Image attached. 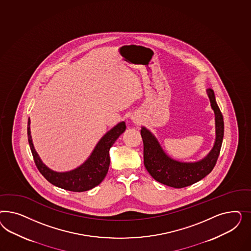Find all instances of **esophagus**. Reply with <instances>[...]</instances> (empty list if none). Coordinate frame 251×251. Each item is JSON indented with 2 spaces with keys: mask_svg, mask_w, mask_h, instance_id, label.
I'll return each mask as SVG.
<instances>
[{
  "mask_svg": "<svg viewBox=\"0 0 251 251\" xmlns=\"http://www.w3.org/2000/svg\"><path fill=\"white\" fill-rule=\"evenodd\" d=\"M131 120H132V122H134V123H136V124L140 123V122H141L139 119H137V118H133V117L131 118Z\"/></svg>",
  "mask_w": 251,
  "mask_h": 251,
  "instance_id": "obj_1",
  "label": "esophagus"
}]
</instances>
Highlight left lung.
Masks as SVG:
<instances>
[{
	"mask_svg": "<svg viewBox=\"0 0 251 251\" xmlns=\"http://www.w3.org/2000/svg\"><path fill=\"white\" fill-rule=\"evenodd\" d=\"M214 112L215 141L212 150L202 159L195 162H181L173 159L165 152L156 137L145 127L141 135L144 141V163L149 174L164 185L180 189L200 181L210 174L220 153L224 138V118L216 103L213 89L206 90Z\"/></svg>",
	"mask_w": 251,
	"mask_h": 251,
	"instance_id": "8db88e82",
	"label": "left lung"
}]
</instances>
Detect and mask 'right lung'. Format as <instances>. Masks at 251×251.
Segmentation results:
<instances>
[{
    "label": "right lung",
    "instance_id": "right-lung-1",
    "mask_svg": "<svg viewBox=\"0 0 251 251\" xmlns=\"http://www.w3.org/2000/svg\"><path fill=\"white\" fill-rule=\"evenodd\" d=\"M125 122L118 123L99 140L89 157L81 166L66 172H57L47 167L40 159L32 141L30 119H28L27 122L28 143L34 161L39 172L44 176L49 182L51 183L54 186L75 192L91 190L102 182L106 176L110 164L109 149L114 145L116 140L125 131Z\"/></svg>",
    "mask_w": 251,
    "mask_h": 251
}]
</instances>
